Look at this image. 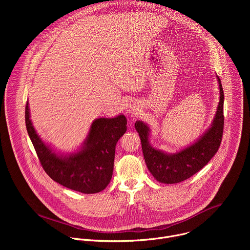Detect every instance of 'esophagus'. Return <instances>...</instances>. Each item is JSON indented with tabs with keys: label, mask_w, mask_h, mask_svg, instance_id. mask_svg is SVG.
I'll return each instance as SVG.
<instances>
[{
	"label": "esophagus",
	"mask_w": 250,
	"mask_h": 250,
	"mask_svg": "<svg viewBox=\"0 0 250 250\" xmlns=\"http://www.w3.org/2000/svg\"><path fill=\"white\" fill-rule=\"evenodd\" d=\"M126 111H127L128 113H130V114H133V113H135L137 110L135 109V105L130 103V104H128V105H127Z\"/></svg>",
	"instance_id": "obj_1"
}]
</instances>
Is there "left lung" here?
<instances>
[{"mask_svg":"<svg viewBox=\"0 0 250 250\" xmlns=\"http://www.w3.org/2000/svg\"><path fill=\"white\" fill-rule=\"evenodd\" d=\"M220 102L210 127L192 146L173 154L153 148L148 140L149 127L140 121L134 125L148 170L155 179L164 184L182 182L199 172L213 157L221 146L224 132V90L221 79Z\"/></svg>","mask_w":250,"mask_h":250,"instance_id":"8db88e82","label":"left lung"}]
</instances>
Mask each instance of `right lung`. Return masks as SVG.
<instances>
[{
    "mask_svg": "<svg viewBox=\"0 0 250 250\" xmlns=\"http://www.w3.org/2000/svg\"><path fill=\"white\" fill-rule=\"evenodd\" d=\"M25 125L40 162L52 180L84 194L99 193L108 186L113 176L117 142L126 131L124 115L95 120L82 148L68 155H58L39 136L29 119L28 102Z\"/></svg>",
    "mask_w": 250,
    "mask_h": 250,
    "instance_id": "obj_1",
    "label": "right lung"
}]
</instances>
